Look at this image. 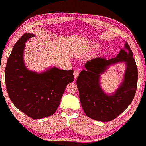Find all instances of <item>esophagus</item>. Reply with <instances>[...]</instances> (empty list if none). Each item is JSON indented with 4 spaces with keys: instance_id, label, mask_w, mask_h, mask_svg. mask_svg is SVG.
I'll return each mask as SVG.
<instances>
[{
    "instance_id": "obj_1",
    "label": "esophagus",
    "mask_w": 146,
    "mask_h": 146,
    "mask_svg": "<svg viewBox=\"0 0 146 146\" xmlns=\"http://www.w3.org/2000/svg\"><path fill=\"white\" fill-rule=\"evenodd\" d=\"M78 75H79V71H78V70H75V71H74L73 75H74V77H75V78H77L78 77Z\"/></svg>"
}]
</instances>
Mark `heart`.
<instances>
[{
	"instance_id": "b5f03b06",
	"label": "heart",
	"mask_w": 146,
	"mask_h": 146,
	"mask_svg": "<svg viewBox=\"0 0 146 146\" xmlns=\"http://www.w3.org/2000/svg\"><path fill=\"white\" fill-rule=\"evenodd\" d=\"M92 49H96L97 48H98V44H94V45H93V46H92Z\"/></svg>"
}]
</instances>
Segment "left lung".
Returning a JSON list of instances; mask_svg holds the SVG:
<instances>
[{"label":"left lung","instance_id":"8db88e82","mask_svg":"<svg viewBox=\"0 0 146 146\" xmlns=\"http://www.w3.org/2000/svg\"><path fill=\"white\" fill-rule=\"evenodd\" d=\"M125 50L121 49L117 56L106 60L98 57L85 64L77 79L80 103L88 117L100 121L114 119L125 110L133 100L137 88L138 69L129 44ZM119 61L126 62L124 80L115 94L111 96L103 92L99 84L100 75L110 65Z\"/></svg>","mask_w":146,"mask_h":146}]
</instances>
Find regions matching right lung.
<instances>
[{"label": "right lung", "instance_id": "1", "mask_svg": "<svg viewBox=\"0 0 146 146\" xmlns=\"http://www.w3.org/2000/svg\"><path fill=\"white\" fill-rule=\"evenodd\" d=\"M34 34L25 33L13 46L5 68L7 92L16 107L32 119L56 112L66 86L74 80L73 70L53 68L41 73L29 71L23 62L25 42Z\"/></svg>", "mask_w": 146, "mask_h": 146}]
</instances>
